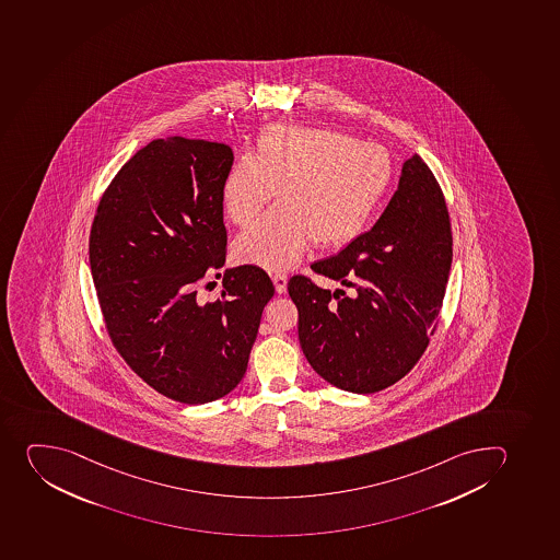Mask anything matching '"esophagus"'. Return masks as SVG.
Listing matches in <instances>:
<instances>
[{"instance_id":"obj_1","label":"esophagus","mask_w":560,"mask_h":560,"mask_svg":"<svg viewBox=\"0 0 560 560\" xmlns=\"http://www.w3.org/2000/svg\"><path fill=\"white\" fill-rule=\"evenodd\" d=\"M273 287H276V292L278 293H284V290H287V273L276 272L272 276Z\"/></svg>"}]
</instances>
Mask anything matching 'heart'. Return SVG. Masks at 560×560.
Listing matches in <instances>:
<instances>
[{
	"mask_svg": "<svg viewBox=\"0 0 560 560\" xmlns=\"http://www.w3.org/2000/svg\"><path fill=\"white\" fill-rule=\"evenodd\" d=\"M393 184V160L375 142L337 129L272 124L257 135L254 153L232 162L220 185L223 211L248 225L234 243L242 262L290 268L310 242L340 247L359 236Z\"/></svg>",
	"mask_w": 560,
	"mask_h": 560,
	"instance_id": "obj_1",
	"label": "heart"
}]
</instances>
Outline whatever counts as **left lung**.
Here are the masks:
<instances>
[{"instance_id":"left-lung-1","label":"left lung","mask_w":560,"mask_h":560,"mask_svg":"<svg viewBox=\"0 0 560 560\" xmlns=\"http://www.w3.org/2000/svg\"><path fill=\"white\" fill-rule=\"evenodd\" d=\"M452 262L445 196L420 154L401 167L398 189L371 231L313 262L345 288L326 290L293 276L299 342L326 382L359 395L396 384L434 335Z\"/></svg>"}]
</instances>
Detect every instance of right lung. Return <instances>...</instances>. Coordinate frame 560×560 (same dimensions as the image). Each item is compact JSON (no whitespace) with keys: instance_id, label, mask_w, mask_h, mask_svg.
I'll list each match as a JSON object with an SVG mask.
<instances>
[{"instance_id":"right-lung-1","label":"right lung","mask_w":560,"mask_h":560,"mask_svg":"<svg viewBox=\"0 0 560 560\" xmlns=\"http://www.w3.org/2000/svg\"><path fill=\"white\" fill-rule=\"evenodd\" d=\"M232 162V149L218 142L153 140L104 190L90 231L112 345L156 393L189 406L242 382L276 292L265 270L245 265L226 270L215 301L198 295L200 282L225 265L220 185Z\"/></svg>"}]
</instances>
